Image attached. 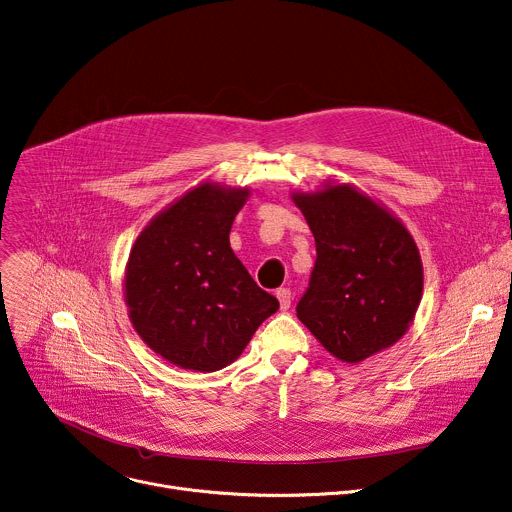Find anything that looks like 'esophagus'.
I'll use <instances>...</instances> for the list:
<instances>
[{
    "instance_id": "obj_1",
    "label": "esophagus",
    "mask_w": 512,
    "mask_h": 512,
    "mask_svg": "<svg viewBox=\"0 0 512 512\" xmlns=\"http://www.w3.org/2000/svg\"><path fill=\"white\" fill-rule=\"evenodd\" d=\"M275 296H277V300H280L282 310H288V308H290V304H292V292H290V288H280V290L275 292Z\"/></svg>"
}]
</instances>
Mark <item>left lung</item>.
<instances>
[{"label":"left lung","mask_w":512,"mask_h":512,"mask_svg":"<svg viewBox=\"0 0 512 512\" xmlns=\"http://www.w3.org/2000/svg\"><path fill=\"white\" fill-rule=\"evenodd\" d=\"M294 202L316 243L298 318L347 363L394 345L423 296V263L410 232L351 185L294 194Z\"/></svg>","instance_id":"left-lung-1"}]
</instances>
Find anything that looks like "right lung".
Segmentation results:
<instances>
[{"label":"right lung","instance_id":"add662e5","mask_svg":"<svg viewBox=\"0 0 512 512\" xmlns=\"http://www.w3.org/2000/svg\"><path fill=\"white\" fill-rule=\"evenodd\" d=\"M247 196L202 183L155 216L130 251L124 296L132 327L177 367H226L280 308L230 249Z\"/></svg>","mask_w":512,"mask_h":512}]
</instances>
